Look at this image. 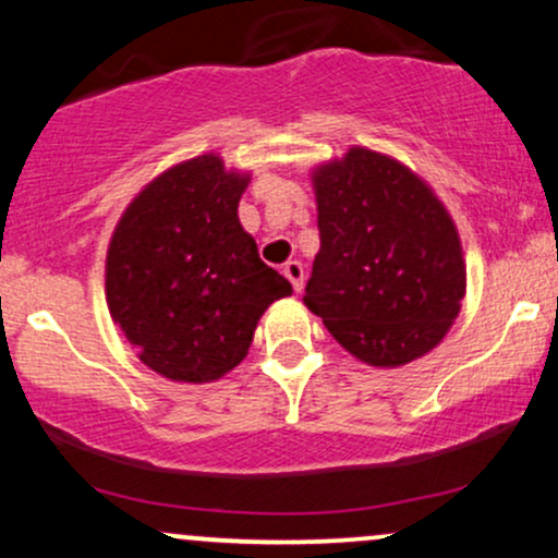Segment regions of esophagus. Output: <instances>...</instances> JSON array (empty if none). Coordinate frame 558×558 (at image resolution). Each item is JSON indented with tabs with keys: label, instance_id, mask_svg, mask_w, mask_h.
Returning <instances> with one entry per match:
<instances>
[{
	"label": "esophagus",
	"instance_id": "obj_1",
	"mask_svg": "<svg viewBox=\"0 0 558 558\" xmlns=\"http://www.w3.org/2000/svg\"><path fill=\"white\" fill-rule=\"evenodd\" d=\"M283 275L288 280H291V286H293V291H301V288H304V267H301V262H296V259H291V262H286L283 265Z\"/></svg>",
	"mask_w": 558,
	"mask_h": 558
}]
</instances>
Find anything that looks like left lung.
Returning <instances> with one entry per match:
<instances>
[{
	"mask_svg": "<svg viewBox=\"0 0 558 558\" xmlns=\"http://www.w3.org/2000/svg\"><path fill=\"white\" fill-rule=\"evenodd\" d=\"M319 252L304 304L349 354L401 367L462 310L466 270L451 215L407 165L364 146L319 165Z\"/></svg>",
	"mask_w": 558,
	"mask_h": 558,
	"instance_id": "8db88e82",
	"label": "left lung"
}]
</instances>
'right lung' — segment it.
Listing matches in <instances>:
<instances>
[{
  "label": "right lung",
  "mask_w": 558,
  "mask_h": 558,
  "mask_svg": "<svg viewBox=\"0 0 558 558\" xmlns=\"http://www.w3.org/2000/svg\"><path fill=\"white\" fill-rule=\"evenodd\" d=\"M248 175L202 155L165 170L128 204L107 248V306L149 369L213 383L239 364L259 317L291 283L241 228Z\"/></svg>",
  "instance_id": "right-lung-1"
}]
</instances>
